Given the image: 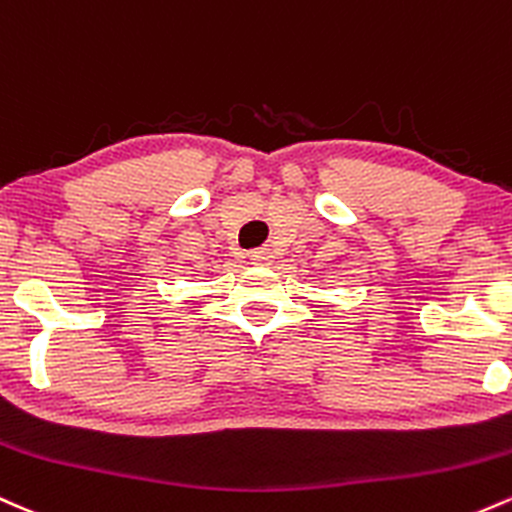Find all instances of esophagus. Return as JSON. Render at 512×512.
I'll return each instance as SVG.
<instances>
[{
	"label": "esophagus",
	"mask_w": 512,
	"mask_h": 512,
	"mask_svg": "<svg viewBox=\"0 0 512 512\" xmlns=\"http://www.w3.org/2000/svg\"><path fill=\"white\" fill-rule=\"evenodd\" d=\"M247 257H250V260L255 262V265H269V262H272V252H269L267 247H260V250L247 252Z\"/></svg>",
	"instance_id": "34e87169"
}]
</instances>
